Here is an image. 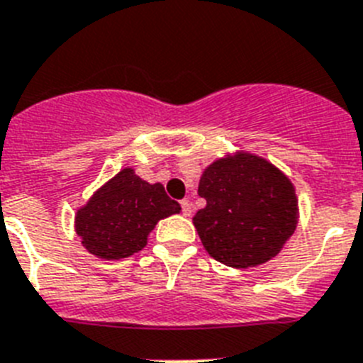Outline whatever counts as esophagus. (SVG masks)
<instances>
[{"label": "esophagus", "instance_id": "1", "mask_svg": "<svg viewBox=\"0 0 363 363\" xmlns=\"http://www.w3.org/2000/svg\"><path fill=\"white\" fill-rule=\"evenodd\" d=\"M181 206H182V216L190 217L191 216V204L188 201H181Z\"/></svg>", "mask_w": 363, "mask_h": 363}]
</instances>
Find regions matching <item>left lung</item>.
I'll list each match as a JSON object with an SVG mask.
<instances>
[{"label": "left lung", "instance_id": "left-lung-1", "mask_svg": "<svg viewBox=\"0 0 363 363\" xmlns=\"http://www.w3.org/2000/svg\"><path fill=\"white\" fill-rule=\"evenodd\" d=\"M197 194L206 206L194 216L204 250L232 269L276 257L299 220L292 181L264 157L226 153L201 175Z\"/></svg>", "mask_w": 363, "mask_h": 363}]
</instances>
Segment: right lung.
I'll return each mask as SVG.
<instances>
[{
  "mask_svg": "<svg viewBox=\"0 0 363 363\" xmlns=\"http://www.w3.org/2000/svg\"><path fill=\"white\" fill-rule=\"evenodd\" d=\"M181 212L160 182L150 184L124 168L94 191L74 216L82 247L99 259H124L143 250L160 219Z\"/></svg>",
  "mask_w": 363,
  "mask_h": 363,
  "instance_id": "right-lung-1",
  "label": "right lung"
}]
</instances>
